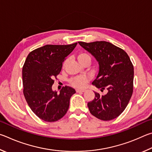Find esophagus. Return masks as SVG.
Here are the masks:
<instances>
[{
  "instance_id": "1",
  "label": "esophagus",
  "mask_w": 152,
  "mask_h": 152,
  "mask_svg": "<svg viewBox=\"0 0 152 152\" xmlns=\"http://www.w3.org/2000/svg\"><path fill=\"white\" fill-rule=\"evenodd\" d=\"M84 91H85L84 89H76L77 93H82V92H84Z\"/></svg>"
}]
</instances>
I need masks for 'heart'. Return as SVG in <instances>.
Instances as JSON below:
<instances>
[{
	"instance_id": "b5f03b06",
	"label": "heart",
	"mask_w": 152,
	"mask_h": 152,
	"mask_svg": "<svg viewBox=\"0 0 152 152\" xmlns=\"http://www.w3.org/2000/svg\"><path fill=\"white\" fill-rule=\"evenodd\" d=\"M77 59L79 62L80 63L81 65H86L88 64L89 65L91 62V55L86 52L81 51L78 53L77 55ZM66 63V61L63 63V66L65 65ZM88 81V78L86 76H79L76 77H73L70 79V83L72 86H73L76 88L81 89L86 86V83Z\"/></svg>"
}]
</instances>
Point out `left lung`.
Masks as SVG:
<instances>
[{
	"mask_svg": "<svg viewBox=\"0 0 152 152\" xmlns=\"http://www.w3.org/2000/svg\"><path fill=\"white\" fill-rule=\"evenodd\" d=\"M78 42L99 63V73L92 84L101 91L108 90L105 95L95 92V99L87 103L90 113L103 121L118 118L133 94L134 72L129 57L124 50L109 42Z\"/></svg>",
	"mask_w": 152,
	"mask_h": 152,
	"instance_id": "8db88e82",
	"label": "left lung"
}]
</instances>
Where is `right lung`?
I'll list each match as a JSON object with an SVG mask.
<instances>
[{"instance_id": "add662e5", "label": "right lung", "mask_w": 152, "mask_h": 152, "mask_svg": "<svg viewBox=\"0 0 152 152\" xmlns=\"http://www.w3.org/2000/svg\"><path fill=\"white\" fill-rule=\"evenodd\" d=\"M77 42L71 45H47L31 51L23 66V94L33 113L47 122L59 120L65 115L69 100L75 90L62 87L59 94L52 86L60 73L66 56Z\"/></svg>"}]
</instances>
